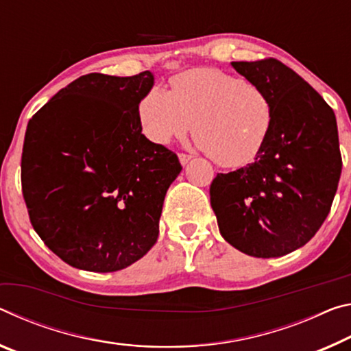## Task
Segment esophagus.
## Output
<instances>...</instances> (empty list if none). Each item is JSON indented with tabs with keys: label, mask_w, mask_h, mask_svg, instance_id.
<instances>
[{
	"label": "esophagus",
	"mask_w": 351,
	"mask_h": 351,
	"mask_svg": "<svg viewBox=\"0 0 351 351\" xmlns=\"http://www.w3.org/2000/svg\"><path fill=\"white\" fill-rule=\"evenodd\" d=\"M191 158H193V155H189V154H179V160L183 166H185Z\"/></svg>",
	"instance_id": "1"
}]
</instances>
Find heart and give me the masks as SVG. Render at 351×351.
Masks as SVG:
<instances>
[{
	"label": "heart",
	"instance_id": "obj_1",
	"mask_svg": "<svg viewBox=\"0 0 351 351\" xmlns=\"http://www.w3.org/2000/svg\"><path fill=\"white\" fill-rule=\"evenodd\" d=\"M141 132L166 146L193 129L199 147L223 168H243L260 157L275 125L264 88L217 68L176 74L171 90L152 85L136 107Z\"/></svg>",
	"mask_w": 351,
	"mask_h": 351
}]
</instances>
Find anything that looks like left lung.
<instances>
[{
  "label": "left lung",
  "mask_w": 351,
  "mask_h": 351,
  "mask_svg": "<svg viewBox=\"0 0 351 351\" xmlns=\"http://www.w3.org/2000/svg\"><path fill=\"white\" fill-rule=\"evenodd\" d=\"M272 97L275 125L254 163L217 174L210 200L227 243L256 258L291 254L331 210L342 157L332 108L295 71L272 57L232 62Z\"/></svg>",
  "instance_id": "left-lung-1"
}]
</instances>
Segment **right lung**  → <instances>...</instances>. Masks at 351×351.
I'll use <instances>...</instances> for the list:
<instances>
[{
	"mask_svg": "<svg viewBox=\"0 0 351 351\" xmlns=\"http://www.w3.org/2000/svg\"><path fill=\"white\" fill-rule=\"evenodd\" d=\"M152 73H91L46 102L27 123L21 189L34 230L60 260L114 272L158 238L166 191L182 165L141 134L136 107Z\"/></svg>",
	"mask_w": 351,
	"mask_h": 351,
	"instance_id": "add662e5",
	"label": "right lung"
}]
</instances>
